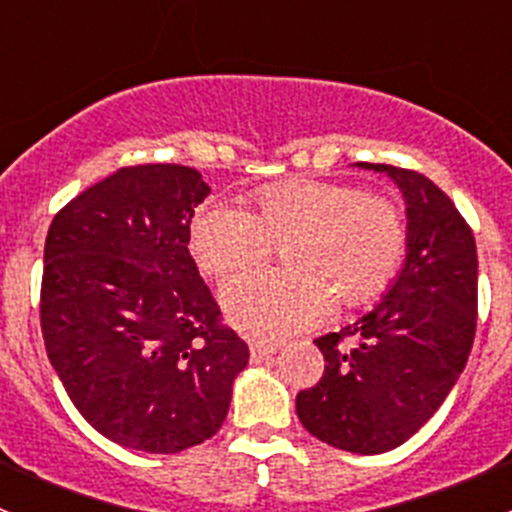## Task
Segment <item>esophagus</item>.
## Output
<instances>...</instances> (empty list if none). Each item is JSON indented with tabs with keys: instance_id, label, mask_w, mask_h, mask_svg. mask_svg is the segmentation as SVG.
<instances>
[{
	"instance_id": "34e87169",
	"label": "esophagus",
	"mask_w": 512,
	"mask_h": 512,
	"mask_svg": "<svg viewBox=\"0 0 512 512\" xmlns=\"http://www.w3.org/2000/svg\"><path fill=\"white\" fill-rule=\"evenodd\" d=\"M272 354H277L275 344H265V342H252L250 344L252 361H262V359H267V356H272Z\"/></svg>"
}]
</instances>
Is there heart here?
<instances>
[{"label": "heart", "mask_w": 512, "mask_h": 512, "mask_svg": "<svg viewBox=\"0 0 512 512\" xmlns=\"http://www.w3.org/2000/svg\"><path fill=\"white\" fill-rule=\"evenodd\" d=\"M270 245L285 270L250 272L223 287L232 327L275 342L322 322L334 302L356 307L384 292L406 250V220L384 195L319 180H287L252 195V210L210 203L190 223V252L208 275L260 265Z\"/></svg>", "instance_id": "heart-1"}]
</instances>
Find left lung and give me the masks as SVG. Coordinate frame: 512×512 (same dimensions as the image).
I'll use <instances>...</instances> for the list:
<instances>
[{
    "mask_svg": "<svg viewBox=\"0 0 512 512\" xmlns=\"http://www.w3.org/2000/svg\"><path fill=\"white\" fill-rule=\"evenodd\" d=\"M386 173L406 203V260L371 312L314 339L324 376L297 394V416L319 441L361 456L391 451L446 401L466 369L478 319V255L466 220L416 170Z\"/></svg>",
    "mask_w": 512,
    "mask_h": 512,
    "instance_id": "8db88e82",
    "label": "left lung"
}]
</instances>
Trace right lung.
I'll use <instances>...</instances> for the list:
<instances>
[{
	"instance_id": "right-lung-1",
	"label": "right lung",
	"mask_w": 512,
	"mask_h": 512,
	"mask_svg": "<svg viewBox=\"0 0 512 512\" xmlns=\"http://www.w3.org/2000/svg\"><path fill=\"white\" fill-rule=\"evenodd\" d=\"M208 195L188 165H133L76 195L46 235V354L79 414L131 451L215 436L250 359L188 250Z\"/></svg>"
}]
</instances>
